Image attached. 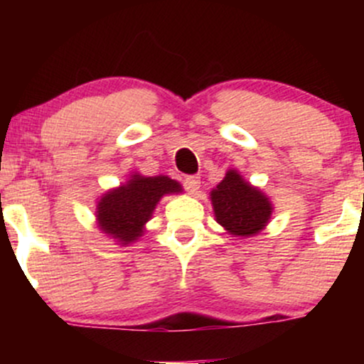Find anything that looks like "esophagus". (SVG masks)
<instances>
[{
  "instance_id": "esophagus-1",
  "label": "esophagus",
  "mask_w": 364,
  "mask_h": 364,
  "mask_svg": "<svg viewBox=\"0 0 364 364\" xmlns=\"http://www.w3.org/2000/svg\"><path fill=\"white\" fill-rule=\"evenodd\" d=\"M183 186L190 195H196L200 190V178L198 176H186L183 181Z\"/></svg>"
}]
</instances>
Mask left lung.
Masks as SVG:
<instances>
[{
	"instance_id": "8db88e82",
	"label": "left lung",
	"mask_w": 364,
	"mask_h": 364,
	"mask_svg": "<svg viewBox=\"0 0 364 364\" xmlns=\"http://www.w3.org/2000/svg\"><path fill=\"white\" fill-rule=\"evenodd\" d=\"M215 220L229 235L250 237L258 235L272 215V203L258 188L245 181L235 169L210 191Z\"/></svg>"
}]
</instances>
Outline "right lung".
<instances>
[{
	"mask_svg": "<svg viewBox=\"0 0 364 364\" xmlns=\"http://www.w3.org/2000/svg\"><path fill=\"white\" fill-rule=\"evenodd\" d=\"M178 181L168 176L132 174L124 185L106 191L97 203V225L102 232L128 246L144 235L145 224L152 219L159 200L169 193H181Z\"/></svg>",
	"mask_w": 364,
	"mask_h": 364,
	"instance_id": "add662e5",
	"label": "right lung"
}]
</instances>
